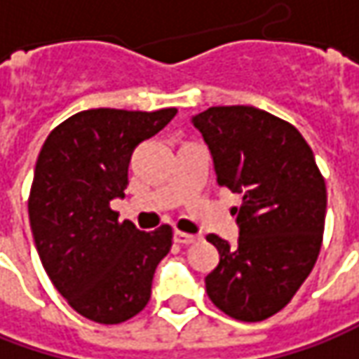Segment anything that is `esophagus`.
I'll use <instances>...</instances> for the list:
<instances>
[{"label": "esophagus", "mask_w": 359, "mask_h": 359, "mask_svg": "<svg viewBox=\"0 0 359 359\" xmlns=\"http://www.w3.org/2000/svg\"><path fill=\"white\" fill-rule=\"evenodd\" d=\"M172 241L177 242V244H182V246H187V244H192V242L198 241V236H194V234H187V232H175L172 234Z\"/></svg>", "instance_id": "obj_1"}]
</instances>
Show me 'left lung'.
Returning a JSON list of instances; mask_svg holds the SVG:
<instances>
[{"label":"left lung","instance_id":"8db88e82","mask_svg":"<svg viewBox=\"0 0 359 359\" xmlns=\"http://www.w3.org/2000/svg\"><path fill=\"white\" fill-rule=\"evenodd\" d=\"M220 187L242 194L238 242L208 234L220 254L204 278L230 318L260 322L280 312L316 264L326 220V182L290 123L250 105L210 107L191 118Z\"/></svg>","mask_w":359,"mask_h":359}]
</instances>
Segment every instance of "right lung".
Here are the masks:
<instances>
[{
	"mask_svg": "<svg viewBox=\"0 0 359 359\" xmlns=\"http://www.w3.org/2000/svg\"><path fill=\"white\" fill-rule=\"evenodd\" d=\"M175 115L177 109L81 111L49 133L37 156L29 194L35 248L59 294L93 322L121 324L139 314L172 246L170 226L142 232L118 222L111 201L125 196L133 151Z\"/></svg>",
	"mask_w": 359,
	"mask_h": 359,
	"instance_id": "add662e5",
	"label": "right lung"
}]
</instances>
